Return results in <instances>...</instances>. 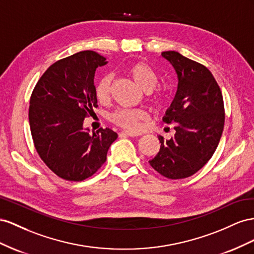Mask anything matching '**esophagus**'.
<instances>
[{
    "label": "esophagus",
    "mask_w": 254,
    "mask_h": 254,
    "mask_svg": "<svg viewBox=\"0 0 254 254\" xmlns=\"http://www.w3.org/2000/svg\"><path fill=\"white\" fill-rule=\"evenodd\" d=\"M121 135H126V136H129V137H135V136H139L141 134L140 133H137V132H132V131H122Z\"/></svg>",
    "instance_id": "obj_1"
}]
</instances>
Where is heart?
<instances>
[{"mask_svg":"<svg viewBox=\"0 0 254 254\" xmlns=\"http://www.w3.org/2000/svg\"><path fill=\"white\" fill-rule=\"evenodd\" d=\"M127 74L132 77L136 85L143 91L149 92L150 102L153 105H159L163 102L161 91L153 90L157 85L158 75L150 64L138 62L134 63L127 68ZM112 76L104 75L98 79L95 87V93L99 102H106L110 98ZM148 115L143 110H128L120 108L112 114L111 119L116 125L127 129H136L140 126V121L147 119Z\"/></svg>","mask_w":254,"mask_h":254,"instance_id":"obj_1","label":"heart"}]
</instances>
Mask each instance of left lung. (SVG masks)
Instances as JSON below:
<instances>
[{"mask_svg":"<svg viewBox=\"0 0 254 254\" xmlns=\"http://www.w3.org/2000/svg\"><path fill=\"white\" fill-rule=\"evenodd\" d=\"M178 76V89L163 121L175 123L170 139L159 135L161 149L149 161L152 168L172 180L188 178L209 161L218 146L224 126L221 90L205 66L176 51H166Z\"/></svg>","mask_w":254,"mask_h":254,"instance_id":"1","label":"left lung"}]
</instances>
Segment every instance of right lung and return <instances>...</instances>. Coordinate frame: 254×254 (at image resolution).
<instances>
[{"label": "right lung", "mask_w": 254, "mask_h": 254, "mask_svg": "<svg viewBox=\"0 0 254 254\" xmlns=\"http://www.w3.org/2000/svg\"><path fill=\"white\" fill-rule=\"evenodd\" d=\"M106 64L93 51H82L50 66L33 90L28 120L35 148L64 180L78 182L96 173L118 137L108 127L90 134L83 127L98 106L96 70Z\"/></svg>", "instance_id": "right-lung-1"}]
</instances>
